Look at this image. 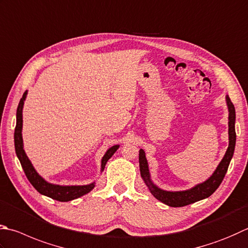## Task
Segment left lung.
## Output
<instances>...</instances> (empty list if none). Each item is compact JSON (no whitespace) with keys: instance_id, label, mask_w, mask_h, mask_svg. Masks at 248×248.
Returning a JSON list of instances; mask_svg holds the SVG:
<instances>
[{"instance_id":"8db88e82","label":"left lung","mask_w":248,"mask_h":248,"mask_svg":"<svg viewBox=\"0 0 248 248\" xmlns=\"http://www.w3.org/2000/svg\"><path fill=\"white\" fill-rule=\"evenodd\" d=\"M228 109H229V147L227 149V152L225 156L219 163L216 170L214 174L209 177V178L202 182V184L197 185L193 188L186 191H176V192H170V191H165L153 184L150 179V172H149L148 162L146 158V154L142 149L139 150V167H140V175H141L142 179L146 182L147 186L150 190V192L155 199L161 201L168 206L171 207H182L186 205L192 204L194 202H198L203 199H206L217 190V188L222 182L225 175L228 170L229 164L234 153L235 148V140H236V134H235V109L233 106L232 101L230 100L229 96L226 97Z\"/></svg>"}]
</instances>
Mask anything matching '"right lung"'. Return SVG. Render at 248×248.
<instances>
[{
	"label": "right lung",
	"mask_w": 248,
	"mask_h": 248,
	"mask_svg": "<svg viewBox=\"0 0 248 248\" xmlns=\"http://www.w3.org/2000/svg\"><path fill=\"white\" fill-rule=\"evenodd\" d=\"M27 96V91L25 94L22 95V98L19 101L17 108V123L15 127V134H14V139H15V150L18 158H19L20 164L22 166V170L25 171L28 180L31 182V185L34 186L37 192L41 194L46 195V197L54 199L59 202H68L74 199H78L82 197V195L86 194L94 189L95 182H93L91 185L86 186H59V185H53L49 182L45 181L42 177L37 174L34 167L32 166L31 162L28 158L27 154L23 150V143H22V108H23V102H25ZM119 149V144L111 147L108 151L102 157L101 160V170H105V166L108 162L109 158L113 155L115 151Z\"/></svg>",
	"instance_id": "add662e5"
}]
</instances>
